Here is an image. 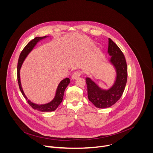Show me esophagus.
<instances>
[{"mask_svg": "<svg viewBox=\"0 0 153 153\" xmlns=\"http://www.w3.org/2000/svg\"><path fill=\"white\" fill-rule=\"evenodd\" d=\"M82 74V72L81 71H75L73 76H72V79H77L80 76V75Z\"/></svg>", "mask_w": 153, "mask_h": 153, "instance_id": "34e87169", "label": "esophagus"}]
</instances>
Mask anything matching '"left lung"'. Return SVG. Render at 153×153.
Returning <instances> with one entry per match:
<instances>
[{
    "instance_id": "obj_1",
    "label": "left lung",
    "mask_w": 153,
    "mask_h": 153,
    "mask_svg": "<svg viewBox=\"0 0 153 153\" xmlns=\"http://www.w3.org/2000/svg\"><path fill=\"white\" fill-rule=\"evenodd\" d=\"M108 53L111 56L110 62L117 71L114 85L110 90H103L90 78H86L88 99L99 108L110 107L116 103L122 97L127 82V64L125 56L119 47L110 38L108 39Z\"/></svg>"
}]
</instances>
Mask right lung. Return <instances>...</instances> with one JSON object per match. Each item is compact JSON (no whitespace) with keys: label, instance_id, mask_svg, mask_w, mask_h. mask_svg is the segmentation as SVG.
Instances as JSON below:
<instances>
[{"label":"right lung","instance_id":"1","mask_svg":"<svg viewBox=\"0 0 153 153\" xmlns=\"http://www.w3.org/2000/svg\"><path fill=\"white\" fill-rule=\"evenodd\" d=\"M47 36H43V37H36L32 40H31L30 42H28V44L25 47V48L23 49V50L22 51L18 63H17V80H18V83L19 86V88L20 90L24 96V97L25 98V99L27 100V102L28 104L33 108L34 110H37L43 112H48V111H53L56 110L58 106L60 104L63 100V97L65 92V90L66 89L67 86L70 82V80L69 78H65V79L62 80L60 83L58 85L57 89L56 91V94L54 99L50 103L44 104V105H37L35 103H33L31 102L30 100H28L27 97L25 95L22 88L21 86V83H20V69L21 68L22 65V63L25 59V57L27 56L28 53L33 50L34 47L36 45V43L39 41L40 40L45 38Z\"/></svg>","mask_w":153,"mask_h":153}]
</instances>
